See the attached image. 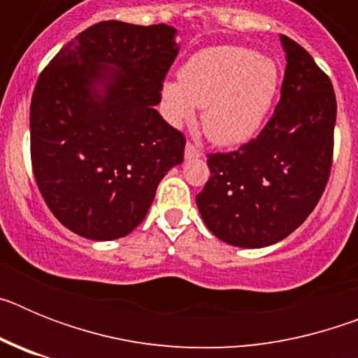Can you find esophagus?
<instances>
[{
    "instance_id": "esophagus-1",
    "label": "esophagus",
    "mask_w": 358,
    "mask_h": 358,
    "mask_svg": "<svg viewBox=\"0 0 358 358\" xmlns=\"http://www.w3.org/2000/svg\"><path fill=\"white\" fill-rule=\"evenodd\" d=\"M202 152L199 150L197 147H194L192 143H186V148H185V157L186 159H195V157H201Z\"/></svg>"
}]
</instances>
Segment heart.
Returning <instances> with one entry per match:
<instances>
[{"label": "heart", "mask_w": 358, "mask_h": 358, "mask_svg": "<svg viewBox=\"0 0 358 358\" xmlns=\"http://www.w3.org/2000/svg\"><path fill=\"white\" fill-rule=\"evenodd\" d=\"M181 82L163 84V100L176 123L202 113V129L213 143L249 141L264 127L281 87V68L271 57L242 46H213L192 55Z\"/></svg>", "instance_id": "1"}]
</instances>
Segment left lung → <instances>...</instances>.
<instances>
[{
    "mask_svg": "<svg viewBox=\"0 0 358 358\" xmlns=\"http://www.w3.org/2000/svg\"><path fill=\"white\" fill-rule=\"evenodd\" d=\"M287 68L264 131L227 154L195 197L208 229L235 248H267L306 220L328 182L337 118L334 85L305 48L280 36Z\"/></svg>",
    "mask_w": 358,
    "mask_h": 358,
    "instance_id": "obj_1",
    "label": "left lung"
}]
</instances>
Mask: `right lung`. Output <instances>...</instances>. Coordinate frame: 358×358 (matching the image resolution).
<instances>
[{
  "mask_svg": "<svg viewBox=\"0 0 358 358\" xmlns=\"http://www.w3.org/2000/svg\"><path fill=\"white\" fill-rule=\"evenodd\" d=\"M169 24L102 21L52 59L30 103L34 177L69 231L116 240L143 222L185 136L156 110L179 53Z\"/></svg>",
  "mask_w": 358,
  "mask_h": 358,
  "instance_id": "add662e5",
  "label": "right lung"
}]
</instances>
